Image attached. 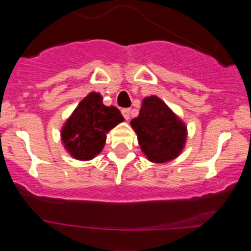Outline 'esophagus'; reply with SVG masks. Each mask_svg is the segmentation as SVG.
<instances>
[{
    "label": "esophagus",
    "mask_w": 251,
    "mask_h": 251,
    "mask_svg": "<svg viewBox=\"0 0 251 251\" xmlns=\"http://www.w3.org/2000/svg\"><path fill=\"white\" fill-rule=\"evenodd\" d=\"M130 113H131L130 109H123V110H121V114H123V116L125 118V120H128V119H130Z\"/></svg>",
    "instance_id": "obj_1"
}]
</instances>
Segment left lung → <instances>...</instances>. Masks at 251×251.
<instances>
[{"label":"left lung","instance_id":"obj_1","mask_svg":"<svg viewBox=\"0 0 251 251\" xmlns=\"http://www.w3.org/2000/svg\"><path fill=\"white\" fill-rule=\"evenodd\" d=\"M131 126L137 133L142 151L153 163L173 160L186 143V125L156 96L144 98Z\"/></svg>","mask_w":251,"mask_h":251}]
</instances>
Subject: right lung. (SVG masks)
Returning <instances> with one entry per match:
<instances>
[{"label":"right lung","instance_id":"1","mask_svg":"<svg viewBox=\"0 0 251 251\" xmlns=\"http://www.w3.org/2000/svg\"><path fill=\"white\" fill-rule=\"evenodd\" d=\"M100 93L91 92L62 128L65 149L77 160H91L102 151L107 133L124 121L120 110L103 104Z\"/></svg>","mask_w":251,"mask_h":251}]
</instances>
